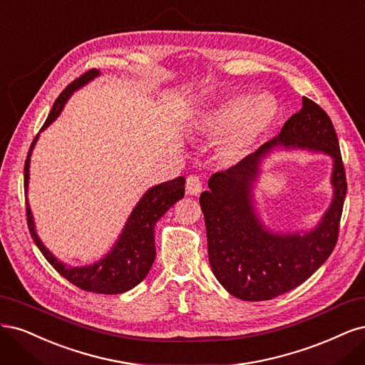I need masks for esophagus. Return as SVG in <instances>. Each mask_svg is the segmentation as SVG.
<instances>
[{
  "label": "esophagus",
  "mask_w": 365,
  "mask_h": 365,
  "mask_svg": "<svg viewBox=\"0 0 365 365\" xmlns=\"http://www.w3.org/2000/svg\"><path fill=\"white\" fill-rule=\"evenodd\" d=\"M203 190V183L200 180L198 175L192 174L190 178L186 179V194L190 195H198Z\"/></svg>",
  "instance_id": "esophagus-1"
}]
</instances>
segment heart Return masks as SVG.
<instances>
[{
	"mask_svg": "<svg viewBox=\"0 0 365 365\" xmlns=\"http://www.w3.org/2000/svg\"><path fill=\"white\" fill-rule=\"evenodd\" d=\"M277 116V103L269 93H238L198 116L195 128L206 136H229L225 153L240 159L249 153Z\"/></svg>",
	"mask_w": 365,
	"mask_h": 365,
	"instance_id": "1",
	"label": "heart"
}]
</instances>
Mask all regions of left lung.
Segmentation results:
<instances>
[{"mask_svg": "<svg viewBox=\"0 0 365 365\" xmlns=\"http://www.w3.org/2000/svg\"><path fill=\"white\" fill-rule=\"evenodd\" d=\"M280 133L227 171L209 179L200 195L212 273L232 296L247 302L272 300L302 285L319 269L338 240L347 192L346 173L334 124L309 98ZM308 149L333 159L331 205L308 231H276L257 214L254 190L263 160L272 152Z\"/></svg>", "mask_w": 365, "mask_h": 365, "instance_id": "8db88e82", "label": "left lung"}]
</instances>
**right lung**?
<instances>
[{"instance_id": "right-lung-1", "label": "right lung", "mask_w": 365, "mask_h": 365, "mask_svg": "<svg viewBox=\"0 0 365 365\" xmlns=\"http://www.w3.org/2000/svg\"><path fill=\"white\" fill-rule=\"evenodd\" d=\"M101 73L98 69H91L80 78L73 81L71 85L58 96L48 118L43 123L41 132L57 120V116L63 110L66 101L76 91L86 86L89 81L97 78ZM39 135L34 138L30 147L29 156L24 167V190H26V203H27V222L30 235L38 245V249L45 256L57 273H61L66 280L71 282L76 287L97 292V294H123L128 289L135 288L140 284L148 274L150 268L156 257L155 245V226L156 222L165 215L167 210L183 198L185 195V178L180 175L178 179L155 185L145 194L140 197L136 206L128 215L125 225L120 233L118 240L110 247L98 261L83 267H73L63 264L61 259L46 249L41 241L39 235L34 226V218L29 205V180H30V158L31 151L36 145Z\"/></svg>"}]
</instances>
